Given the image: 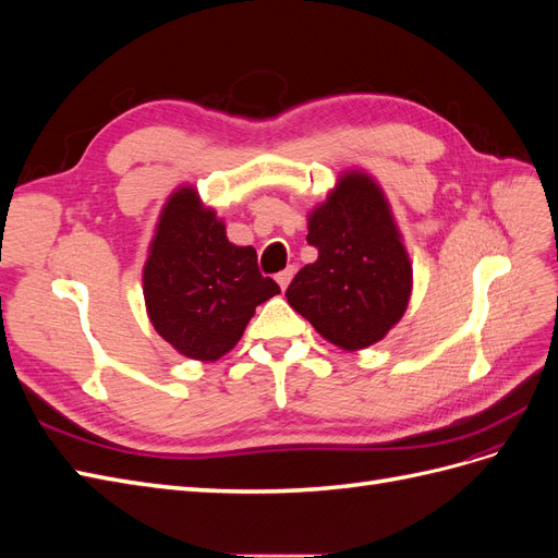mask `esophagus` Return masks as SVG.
<instances>
[{"label": "esophagus", "instance_id": "esophagus-1", "mask_svg": "<svg viewBox=\"0 0 558 558\" xmlns=\"http://www.w3.org/2000/svg\"><path fill=\"white\" fill-rule=\"evenodd\" d=\"M293 275H295V269H293V267H286L283 272H279V275H277V283L281 286V291L289 289V283H291Z\"/></svg>", "mask_w": 558, "mask_h": 558}]
</instances>
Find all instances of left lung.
I'll return each mask as SVG.
<instances>
[{"mask_svg":"<svg viewBox=\"0 0 558 558\" xmlns=\"http://www.w3.org/2000/svg\"><path fill=\"white\" fill-rule=\"evenodd\" d=\"M307 242L318 258L291 281L286 298L320 337L344 351L384 340L412 295V263L377 181L359 170L310 214Z\"/></svg>","mask_w":558,"mask_h":558,"instance_id":"obj_1","label":"left lung"}]
</instances>
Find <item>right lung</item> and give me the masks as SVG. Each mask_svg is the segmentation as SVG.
I'll return each mask as SVG.
<instances>
[{"label": "right lung", "instance_id": "add662e5", "mask_svg": "<svg viewBox=\"0 0 558 558\" xmlns=\"http://www.w3.org/2000/svg\"><path fill=\"white\" fill-rule=\"evenodd\" d=\"M142 279L150 324L193 361L226 356L256 307L279 293L256 248L228 242L226 223L191 185L165 202Z\"/></svg>", "mask_w": 558, "mask_h": 558}]
</instances>
